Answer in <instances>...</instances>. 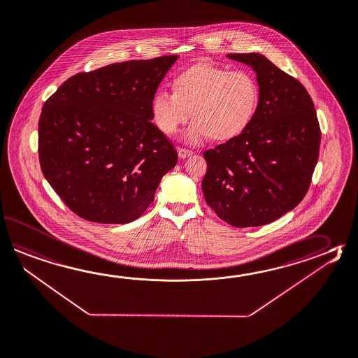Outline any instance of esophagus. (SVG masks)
<instances>
[{"label":"esophagus","mask_w":358,"mask_h":358,"mask_svg":"<svg viewBox=\"0 0 358 358\" xmlns=\"http://www.w3.org/2000/svg\"><path fill=\"white\" fill-rule=\"evenodd\" d=\"M177 153H178L180 158H186L189 155H192V150H189L186 148H177Z\"/></svg>","instance_id":"obj_1"}]
</instances>
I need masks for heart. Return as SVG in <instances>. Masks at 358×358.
<instances>
[{"mask_svg":"<svg viewBox=\"0 0 358 358\" xmlns=\"http://www.w3.org/2000/svg\"><path fill=\"white\" fill-rule=\"evenodd\" d=\"M175 92L159 88L150 110L155 126L164 134H175L190 115L195 117L185 139L192 144L213 136L232 139L248 127L259 103V85L252 73L201 62L175 78Z\"/></svg>","mask_w":358,"mask_h":358,"instance_id":"heart-1","label":"heart"}]
</instances>
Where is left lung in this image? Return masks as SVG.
<instances>
[{"label": "left lung", "mask_w": 358, "mask_h": 358, "mask_svg": "<svg viewBox=\"0 0 358 358\" xmlns=\"http://www.w3.org/2000/svg\"><path fill=\"white\" fill-rule=\"evenodd\" d=\"M251 66L259 84L255 115L243 131L204 153L206 204L234 227L264 226L306 195L321 131L305 87L259 53H231Z\"/></svg>", "instance_id": "1"}]
</instances>
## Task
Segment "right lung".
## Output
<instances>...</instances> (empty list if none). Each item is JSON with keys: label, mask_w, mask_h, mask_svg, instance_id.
<instances>
[{"label": "right lung", "mask_w": 358, "mask_h": 358, "mask_svg": "<svg viewBox=\"0 0 358 358\" xmlns=\"http://www.w3.org/2000/svg\"><path fill=\"white\" fill-rule=\"evenodd\" d=\"M177 55L71 76L44 102L38 154L45 180L80 218L124 224L154 201L178 155L150 102Z\"/></svg>", "instance_id": "add662e5"}]
</instances>
